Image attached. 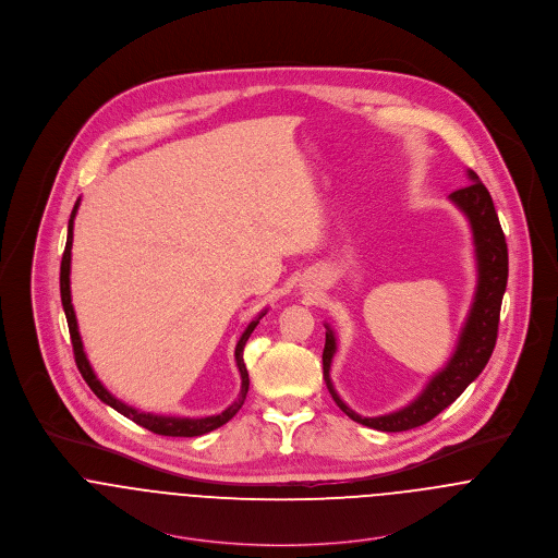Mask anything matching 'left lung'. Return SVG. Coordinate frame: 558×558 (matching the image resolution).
<instances>
[{
    "label": "left lung",
    "mask_w": 558,
    "mask_h": 558,
    "mask_svg": "<svg viewBox=\"0 0 558 558\" xmlns=\"http://www.w3.org/2000/svg\"><path fill=\"white\" fill-rule=\"evenodd\" d=\"M469 180L471 184L453 191L449 199L466 215L473 230V244H475V257H477V290H475L471 314L460 332L453 356L427 383L421 396L410 401L408 405H403L401 410L383 414V416L356 414L352 408H348L341 401L330 383V363L337 352V339L332 330L326 326V343L322 352L326 387L335 399V403L352 421L361 425H367L380 432H405V429L425 425L464 393V389L477 378L492 356V350L496 345V335H498L502 294L507 288L509 257H507L505 234H502L498 215L494 210L489 191L485 189V184L478 180L473 169H469Z\"/></svg>",
    "instance_id": "8db88e82"
}]
</instances>
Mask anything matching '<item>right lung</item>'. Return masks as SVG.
Masks as SVG:
<instances>
[{
	"mask_svg": "<svg viewBox=\"0 0 558 558\" xmlns=\"http://www.w3.org/2000/svg\"><path fill=\"white\" fill-rule=\"evenodd\" d=\"M80 202L75 204L73 213H71V219H69V239H66V248H64V255H62V266H60V294H62V307H64V314H66V322H69V330H71V341H73V352H75V363L80 367L81 376L83 380L87 383V387L94 391V396L105 401L107 405H111L113 410H118L120 414H124L126 418L135 421L137 425L159 434V436H184V438H193V436H202V434H208L221 425H226L246 399V391H248V374H246V367H244V361H242V350H244V343L246 339L251 337V332L255 330V326L259 324L262 316H266V312H262L255 319L248 322V326L244 328L242 337L236 343V365H239L240 378H242V387H240V396L230 408H226L221 414H213V416H202V418H186V416H162V414H153V412H140L137 408L120 401L118 398H113L102 385L100 380L96 378L85 352H83V343H81L80 326H77V318H75V310H73V303H71V248H73V223H75V217H77V210H80Z\"/></svg>",
	"mask_w": 558,
	"mask_h": 558,
	"instance_id": "obj_1",
	"label": "right lung"
}]
</instances>
